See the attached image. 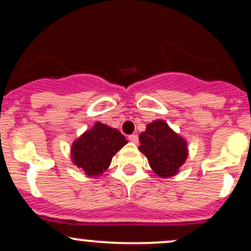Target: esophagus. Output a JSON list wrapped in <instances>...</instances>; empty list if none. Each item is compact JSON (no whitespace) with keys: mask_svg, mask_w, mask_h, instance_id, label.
<instances>
[{"mask_svg":"<svg viewBox=\"0 0 251 251\" xmlns=\"http://www.w3.org/2000/svg\"><path fill=\"white\" fill-rule=\"evenodd\" d=\"M128 139H129V142H132V143H134V144H138V142H139V137H138L137 134L128 135Z\"/></svg>","mask_w":251,"mask_h":251,"instance_id":"1","label":"esophagus"}]
</instances>
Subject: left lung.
<instances>
[{"instance_id":"left-lung-1","label":"left lung","mask_w":251,"mask_h":251,"mask_svg":"<svg viewBox=\"0 0 251 251\" xmlns=\"http://www.w3.org/2000/svg\"><path fill=\"white\" fill-rule=\"evenodd\" d=\"M139 150L148 158L150 166L159 177H172L188 157L186 143L163 120L146 126L139 135Z\"/></svg>"}]
</instances>
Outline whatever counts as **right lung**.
Returning a JSON list of instances; mask_svg holds the SVG:
<instances>
[{"label": "right lung", "instance_id": "obj_1", "mask_svg": "<svg viewBox=\"0 0 251 251\" xmlns=\"http://www.w3.org/2000/svg\"><path fill=\"white\" fill-rule=\"evenodd\" d=\"M127 140L116 128L97 123L72 146V159L91 177L101 175L111 164L112 157Z\"/></svg>", "mask_w": 251, "mask_h": 251}]
</instances>
